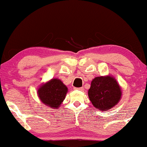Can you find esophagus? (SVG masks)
Here are the masks:
<instances>
[{"mask_svg": "<svg viewBox=\"0 0 147 147\" xmlns=\"http://www.w3.org/2000/svg\"><path fill=\"white\" fill-rule=\"evenodd\" d=\"M75 90H80V91H83L84 90V88H74Z\"/></svg>", "mask_w": 147, "mask_h": 147, "instance_id": "1", "label": "esophagus"}]
</instances>
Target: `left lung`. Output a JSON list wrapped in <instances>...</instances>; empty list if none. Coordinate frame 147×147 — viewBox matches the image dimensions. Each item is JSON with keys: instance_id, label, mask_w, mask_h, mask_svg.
<instances>
[{"instance_id": "8db88e82", "label": "left lung", "mask_w": 147, "mask_h": 147, "mask_svg": "<svg viewBox=\"0 0 147 147\" xmlns=\"http://www.w3.org/2000/svg\"><path fill=\"white\" fill-rule=\"evenodd\" d=\"M88 94L94 107L105 111L114 107L119 102L122 90L115 78L112 76H99L92 80Z\"/></svg>"}]
</instances>
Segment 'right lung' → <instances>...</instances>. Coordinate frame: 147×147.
<instances>
[{
	"label": "right lung",
	"instance_id": "right-lung-1",
	"mask_svg": "<svg viewBox=\"0 0 147 147\" xmlns=\"http://www.w3.org/2000/svg\"><path fill=\"white\" fill-rule=\"evenodd\" d=\"M68 89L59 79L52 78L38 88L37 96L43 104L50 108L57 109L65 98Z\"/></svg>",
	"mask_w": 147,
	"mask_h": 147
}]
</instances>
